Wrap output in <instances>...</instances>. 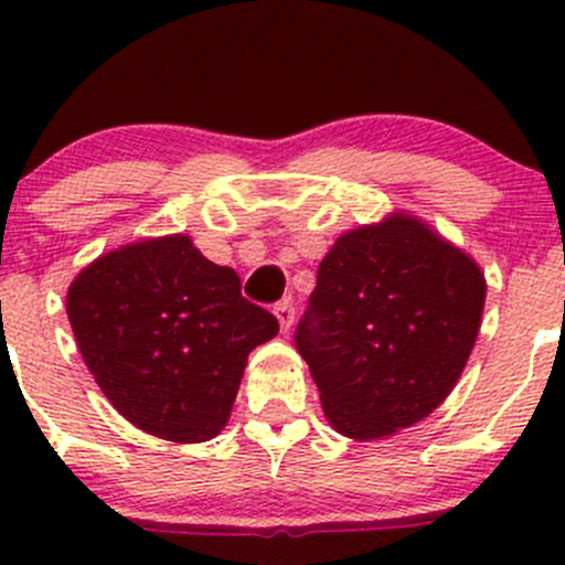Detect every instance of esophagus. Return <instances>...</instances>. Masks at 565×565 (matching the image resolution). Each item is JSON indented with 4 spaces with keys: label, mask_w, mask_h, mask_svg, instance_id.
<instances>
[{
    "label": "esophagus",
    "mask_w": 565,
    "mask_h": 565,
    "mask_svg": "<svg viewBox=\"0 0 565 565\" xmlns=\"http://www.w3.org/2000/svg\"><path fill=\"white\" fill-rule=\"evenodd\" d=\"M273 315H276L278 324H281V330H284V333H287V330L292 328V322H295V306H292V300H281V303H276V309H273Z\"/></svg>",
    "instance_id": "1"
}]
</instances>
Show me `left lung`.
Wrapping results in <instances>:
<instances>
[{"label":"left lung","instance_id":"obj_1","mask_svg":"<svg viewBox=\"0 0 565 565\" xmlns=\"http://www.w3.org/2000/svg\"><path fill=\"white\" fill-rule=\"evenodd\" d=\"M483 300L476 259L418 215L344 232L295 333L330 426L366 443L435 413L465 372Z\"/></svg>","mask_w":565,"mask_h":565}]
</instances>
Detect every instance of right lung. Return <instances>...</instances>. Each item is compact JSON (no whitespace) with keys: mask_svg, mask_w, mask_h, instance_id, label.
Here are the masks:
<instances>
[{"mask_svg":"<svg viewBox=\"0 0 565 565\" xmlns=\"http://www.w3.org/2000/svg\"><path fill=\"white\" fill-rule=\"evenodd\" d=\"M67 319L114 409L172 443L224 429L248 352L278 333V319L241 295V276L185 235L89 262L67 289Z\"/></svg>","mask_w":565,"mask_h":565,"instance_id":"right-lung-1","label":"right lung"}]
</instances>
